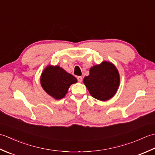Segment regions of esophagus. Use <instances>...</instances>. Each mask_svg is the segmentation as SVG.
<instances>
[{"label":"esophagus","mask_w":155,"mask_h":155,"mask_svg":"<svg viewBox=\"0 0 155 155\" xmlns=\"http://www.w3.org/2000/svg\"><path fill=\"white\" fill-rule=\"evenodd\" d=\"M77 80H78V82H79V83H81V82L83 81V77H77Z\"/></svg>","instance_id":"esophagus-1"}]
</instances>
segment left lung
Segmentation results:
<instances>
[{"label":"left lung","mask_w":155,"mask_h":155,"mask_svg":"<svg viewBox=\"0 0 155 155\" xmlns=\"http://www.w3.org/2000/svg\"><path fill=\"white\" fill-rule=\"evenodd\" d=\"M83 83L94 98L101 101L109 100L116 94L120 84V76L111 62L103 61L90 69V74Z\"/></svg>","instance_id":"8db88e82"}]
</instances>
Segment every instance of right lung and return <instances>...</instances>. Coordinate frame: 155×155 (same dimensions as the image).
Masks as SVG:
<instances>
[{
  "instance_id": "obj_1",
  "label": "right lung",
  "mask_w": 155,
  "mask_h": 155,
  "mask_svg": "<svg viewBox=\"0 0 155 155\" xmlns=\"http://www.w3.org/2000/svg\"><path fill=\"white\" fill-rule=\"evenodd\" d=\"M76 83H77V78L59 66L48 65L41 77L42 88L57 100L64 98L71 85Z\"/></svg>"
}]
</instances>
